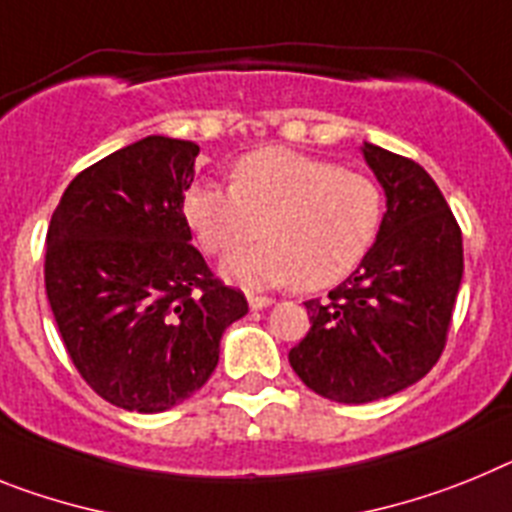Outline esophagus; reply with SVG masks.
Segmentation results:
<instances>
[{
    "label": "esophagus",
    "mask_w": 512,
    "mask_h": 512,
    "mask_svg": "<svg viewBox=\"0 0 512 512\" xmlns=\"http://www.w3.org/2000/svg\"><path fill=\"white\" fill-rule=\"evenodd\" d=\"M247 301H250L252 309H265V306L273 304V299H270V296H255V293H250V296H247Z\"/></svg>",
    "instance_id": "1"
}]
</instances>
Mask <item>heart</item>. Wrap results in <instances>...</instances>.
I'll return each instance as SVG.
<instances>
[{"mask_svg": "<svg viewBox=\"0 0 512 512\" xmlns=\"http://www.w3.org/2000/svg\"><path fill=\"white\" fill-rule=\"evenodd\" d=\"M182 216L208 255H229L257 234L265 237L221 262L231 283H296L304 291H324L345 281L371 252L384 195L366 172L265 146L231 167L229 188L193 182L182 195Z\"/></svg>", "mask_w": 512, "mask_h": 512, "instance_id": "1", "label": "heart"}]
</instances>
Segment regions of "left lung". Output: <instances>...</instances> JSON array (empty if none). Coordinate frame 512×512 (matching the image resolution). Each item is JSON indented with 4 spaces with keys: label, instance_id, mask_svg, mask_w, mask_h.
<instances>
[{
    "label": "left lung",
    "instance_id": "1",
    "mask_svg": "<svg viewBox=\"0 0 512 512\" xmlns=\"http://www.w3.org/2000/svg\"><path fill=\"white\" fill-rule=\"evenodd\" d=\"M386 213L358 270L324 301H306L311 330L288 361L319 397L366 404L420 381L438 363L464 275L461 229L433 177L363 141Z\"/></svg>",
    "mask_w": 512,
    "mask_h": 512
}]
</instances>
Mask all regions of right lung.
Wrapping results in <instances>:
<instances>
[{"instance_id":"right-lung-1","label":"right lung","mask_w":512,"mask_h":512,"mask_svg":"<svg viewBox=\"0 0 512 512\" xmlns=\"http://www.w3.org/2000/svg\"><path fill=\"white\" fill-rule=\"evenodd\" d=\"M201 146L146 136L79 172L46 237V296L71 363L102 399L172 410L211 379L247 314L190 239L182 195Z\"/></svg>"}]
</instances>
